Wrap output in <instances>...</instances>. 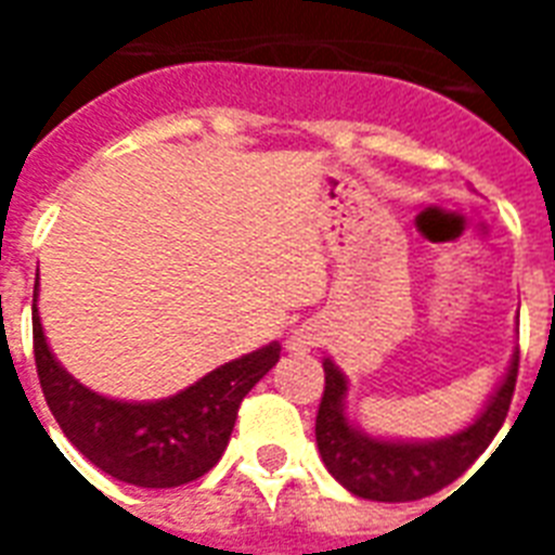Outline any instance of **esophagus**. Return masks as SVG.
<instances>
[{
	"instance_id": "1",
	"label": "esophagus",
	"mask_w": 555,
	"mask_h": 555,
	"mask_svg": "<svg viewBox=\"0 0 555 555\" xmlns=\"http://www.w3.org/2000/svg\"><path fill=\"white\" fill-rule=\"evenodd\" d=\"M322 328L317 322H302V325H296L285 339V348L291 354H308L311 348H317L322 343Z\"/></svg>"
}]
</instances>
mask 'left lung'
<instances>
[{"label":"left lung","mask_w":555,"mask_h":555,"mask_svg":"<svg viewBox=\"0 0 555 555\" xmlns=\"http://www.w3.org/2000/svg\"><path fill=\"white\" fill-rule=\"evenodd\" d=\"M325 391L317 412V447L322 464L357 499L417 501L443 490L478 461L499 435L509 412L518 377V348L499 388L492 391L481 414L466 429L435 440L374 438L348 421V379L339 365L325 357Z\"/></svg>","instance_id":"obj_1"}]
</instances>
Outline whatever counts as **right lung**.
I'll return each instance as SVG.
<instances>
[{"label": "right lung", "instance_id": "1", "mask_svg": "<svg viewBox=\"0 0 555 555\" xmlns=\"http://www.w3.org/2000/svg\"><path fill=\"white\" fill-rule=\"evenodd\" d=\"M34 357L46 403L65 438L103 473L146 490L181 487L209 473L224 455L244 395L279 363V343L218 365L164 400H112L91 391L56 363L37 311Z\"/></svg>", "mask_w": 555, "mask_h": 555}]
</instances>
